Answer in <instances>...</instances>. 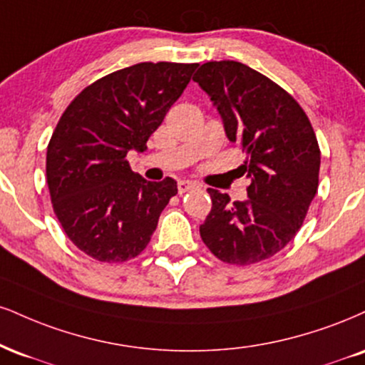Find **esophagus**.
<instances>
[{
    "label": "esophagus",
    "instance_id": "esophagus-1",
    "mask_svg": "<svg viewBox=\"0 0 365 365\" xmlns=\"http://www.w3.org/2000/svg\"><path fill=\"white\" fill-rule=\"evenodd\" d=\"M197 187H199V183L190 182V180H180L178 185H177L180 195L185 194V192H188V190H194V188H197Z\"/></svg>",
    "mask_w": 365,
    "mask_h": 365
}]
</instances>
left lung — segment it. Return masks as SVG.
<instances>
[{
    "mask_svg": "<svg viewBox=\"0 0 365 365\" xmlns=\"http://www.w3.org/2000/svg\"><path fill=\"white\" fill-rule=\"evenodd\" d=\"M194 81L221 113L227 139L247 155L248 199L207 188L212 209L200 238L221 262L253 265L279 253L304 222L318 192L319 153L301 105L277 83L236 61L202 64Z\"/></svg>",
    "mask_w": 365,
    "mask_h": 365,
    "instance_id": "left-lung-1",
    "label": "left lung"
}]
</instances>
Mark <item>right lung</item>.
<instances>
[{
  "label": "right lung",
  "mask_w": 365,
  "mask_h": 365,
  "mask_svg": "<svg viewBox=\"0 0 365 365\" xmlns=\"http://www.w3.org/2000/svg\"><path fill=\"white\" fill-rule=\"evenodd\" d=\"M199 64L139 63L86 86L68 105L47 146L46 175L56 217L88 257L120 263L148 247L178 188L130 170Z\"/></svg>",
  "instance_id": "right-lung-1"
}]
</instances>
